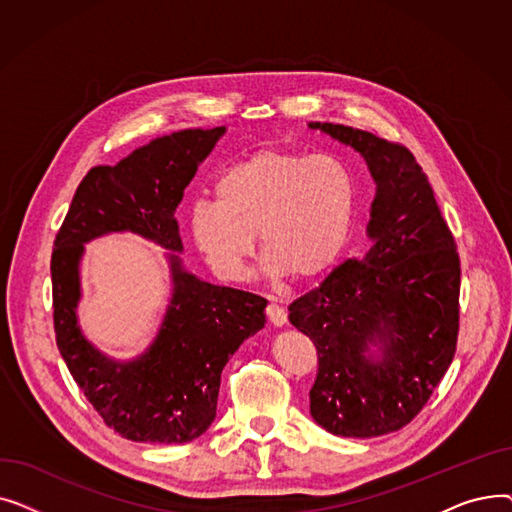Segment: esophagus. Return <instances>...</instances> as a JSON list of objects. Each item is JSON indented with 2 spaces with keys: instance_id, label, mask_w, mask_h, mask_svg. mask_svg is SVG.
Instances as JSON below:
<instances>
[{
  "instance_id": "esophagus-1",
  "label": "esophagus",
  "mask_w": 512,
  "mask_h": 512,
  "mask_svg": "<svg viewBox=\"0 0 512 512\" xmlns=\"http://www.w3.org/2000/svg\"><path fill=\"white\" fill-rule=\"evenodd\" d=\"M265 315H267V319H270V324L276 326V328H282V326L286 324V321H288V315H286L284 307H280L278 303H270V305H267Z\"/></svg>"
}]
</instances>
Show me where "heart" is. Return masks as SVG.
<instances>
[{"instance_id": "obj_1", "label": "heart", "mask_w": 512, "mask_h": 512, "mask_svg": "<svg viewBox=\"0 0 512 512\" xmlns=\"http://www.w3.org/2000/svg\"><path fill=\"white\" fill-rule=\"evenodd\" d=\"M215 201L188 209V234L211 272L226 282L249 278L257 238L263 270L301 280L324 274L351 234L357 182L334 155L259 149L236 161L213 186Z\"/></svg>"}]
</instances>
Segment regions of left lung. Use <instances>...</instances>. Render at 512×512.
I'll list each match as a JSON object with an SVG mask.
<instances>
[{"mask_svg": "<svg viewBox=\"0 0 512 512\" xmlns=\"http://www.w3.org/2000/svg\"><path fill=\"white\" fill-rule=\"evenodd\" d=\"M309 128L359 151L375 182L365 257L334 267L288 307L317 348L309 409L334 436H384L417 417L452 363L461 261L407 147L342 124Z\"/></svg>", "mask_w": 512, "mask_h": 512, "instance_id": "obj_1", "label": "left lung"}]
</instances>
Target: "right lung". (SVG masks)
<instances>
[{
  "label": "right lung",
  "instance_id": "add662e5",
  "mask_svg": "<svg viewBox=\"0 0 512 512\" xmlns=\"http://www.w3.org/2000/svg\"><path fill=\"white\" fill-rule=\"evenodd\" d=\"M226 132L188 128L153 139L116 166H97L78 184L53 242V328L78 388L105 425L122 438L184 444L215 419L222 369L238 346L265 326L267 301L215 286L182 267L176 207L201 161ZM110 231H134L169 254L173 299L148 351L132 362L103 356L79 332V259L84 242Z\"/></svg>",
  "mask_w": 512,
  "mask_h": 512
}]
</instances>
